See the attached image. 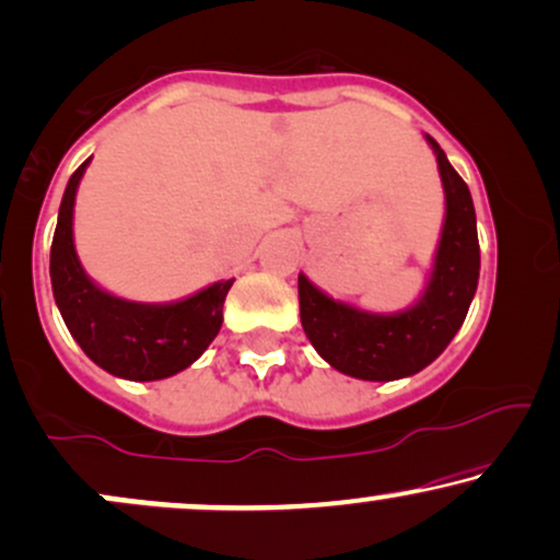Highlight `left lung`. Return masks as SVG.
<instances>
[{
	"label": "left lung",
	"mask_w": 560,
	"mask_h": 560,
	"mask_svg": "<svg viewBox=\"0 0 560 560\" xmlns=\"http://www.w3.org/2000/svg\"><path fill=\"white\" fill-rule=\"evenodd\" d=\"M445 186V225L430 285L409 312L380 317L332 301L299 275L301 325L317 353L359 380L409 377L432 364L462 330L479 280L477 214L469 186L430 138Z\"/></svg>",
	"instance_id": "left-lung-1"
}]
</instances>
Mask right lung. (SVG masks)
<instances>
[{
  "label": "right lung",
  "mask_w": 560,
  "mask_h": 560,
  "mask_svg": "<svg viewBox=\"0 0 560 560\" xmlns=\"http://www.w3.org/2000/svg\"><path fill=\"white\" fill-rule=\"evenodd\" d=\"M85 164L89 160L68 180L51 241L49 275L59 314L85 357L115 377L149 383L183 372L220 332L222 304L233 280L214 282L167 306L133 304L96 288L72 246V203Z\"/></svg>",
  "instance_id": "obj_1"
}]
</instances>
